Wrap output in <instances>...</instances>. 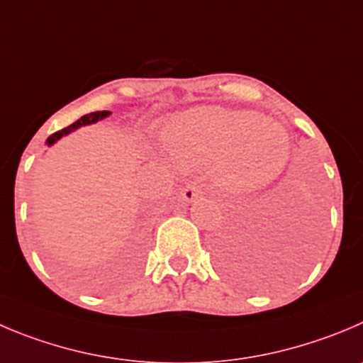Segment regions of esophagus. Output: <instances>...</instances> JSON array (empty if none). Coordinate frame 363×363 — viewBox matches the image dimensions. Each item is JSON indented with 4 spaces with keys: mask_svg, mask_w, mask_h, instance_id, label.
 <instances>
[{
    "mask_svg": "<svg viewBox=\"0 0 363 363\" xmlns=\"http://www.w3.org/2000/svg\"><path fill=\"white\" fill-rule=\"evenodd\" d=\"M181 197H182V201L188 202V204H191L193 201H197V199L201 197V188H199V186H195V184L186 186V188L182 189Z\"/></svg>",
    "mask_w": 363,
    "mask_h": 363,
    "instance_id": "obj_1",
    "label": "esophagus"
}]
</instances>
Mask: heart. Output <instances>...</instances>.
Listing matches in <instances>:
<instances>
[{
    "label": "heart",
    "mask_w": 363,
    "mask_h": 363,
    "mask_svg": "<svg viewBox=\"0 0 363 363\" xmlns=\"http://www.w3.org/2000/svg\"><path fill=\"white\" fill-rule=\"evenodd\" d=\"M162 148L182 170L213 168L220 186L252 193L276 181L290 157L289 130L269 116L202 105L166 121Z\"/></svg>",
    "instance_id": "heart-1"
}]
</instances>
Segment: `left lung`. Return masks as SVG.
Masks as SVG:
<instances>
[{
	"mask_svg": "<svg viewBox=\"0 0 363 363\" xmlns=\"http://www.w3.org/2000/svg\"><path fill=\"white\" fill-rule=\"evenodd\" d=\"M286 208L291 211L286 212ZM258 225L259 238L265 242V247L259 245V250H254L258 256H274L276 259L304 256L315 242L313 223L294 208H284L283 215L276 213L258 218ZM252 256L256 255L250 247L236 240L233 233L223 236L218 245L220 263L242 281H249V263Z\"/></svg>",
	"mask_w": 363,
	"mask_h": 363,
	"instance_id": "1",
	"label": "left lung"
}]
</instances>
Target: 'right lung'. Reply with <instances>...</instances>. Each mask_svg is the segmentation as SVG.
I'll return each instance as SVG.
<instances>
[{
	"label": "right lung",
	"instance_id": "right-lung-1",
	"mask_svg": "<svg viewBox=\"0 0 363 363\" xmlns=\"http://www.w3.org/2000/svg\"><path fill=\"white\" fill-rule=\"evenodd\" d=\"M109 114H111V111H96V113L86 114V116H82V118H80V120H77V121H74V123H71L69 127L62 128V130H59V132H55V134H52V135H50L48 140H46V145H48V147H52V145H55L57 141H59V140H62L64 135L71 134V132H73V130H77V128H80V127H84V125L96 123V121L104 120V118H107V116H109Z\"/></svg>",
	"mask_w": 363,
	"mask_h": 363
}]
</instances>
